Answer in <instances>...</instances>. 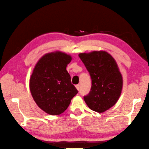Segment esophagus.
Wrapping results in <instances>:
<instances>
[{"mask_svg": "<svg viewBox=\"0 0 149 149\" xmlns=\"http://www.w3.org/2000/svg\"><path fill=\"white\" fill-rule=\"evenodd\" d=\"M75 86H76V88L78 90V91H79V90H80V85L79 84H77Z\"/></svg>", "mask_w": 149, "mask_h": 149, "instance_id": "34e87169", "label": "esophagus"}]
</instances>
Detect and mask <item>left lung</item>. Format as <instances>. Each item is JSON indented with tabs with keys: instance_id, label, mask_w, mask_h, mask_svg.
Segmentation results:
<instances>
[{
	"instance_id": "left-lung-1",
	"label": "left lung",
	"mask_w": 149,
	"mask_h": 149,
	"mask_svg": "<svg viewBox=\"0 0 149 149\" xmlns=\"http://www.w3.org/2000/svg\"><path fill=\"white\" fill-rule=\"evenodd\" d=\"M80 59L92 79L91 92L84 100L89 108L102 113L114 106L120 96L123 78L115 59L108 52L82 53Z\"/></svg>"
}]
</instances>
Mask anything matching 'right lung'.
I'll return each instance as SVG.
<instances>
[{"mask_svg": "<svg viewBox=\"0 0 149 149\" xmlns=\"http://www.w3.org/2000/svg\"><path fill=\"white\" fill-rule=\"evenodd\" d=\"M71 60V56L65 53H49L38 61L33 70L30 79L31 96L39 108L49 115L63 113L78 93L67 70Z\"/></svg>", "mask_w": 149, "mask_h": 149, "instance_id": "add662e5", "label": "right lung"}]
</instances>
